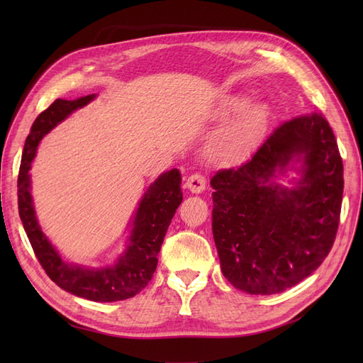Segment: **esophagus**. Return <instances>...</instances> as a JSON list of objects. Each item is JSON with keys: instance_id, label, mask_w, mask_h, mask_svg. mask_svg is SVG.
Here are the masks:
<instances>
[{"instance_id": "obj_1", "label": "esophagus", "mask_w": 363, "mask_h": 363, "mask_svg": "<svg viewBox=\"0 0 363 363\" xmlns=\"http://www.w3.org/2000/svg\"><path fill=\"white\" fill-rule=\"evenodd\" d=\"M186 188L192 194H201L206 189V179L201 174H192L186 180Z\"/></svg>"}]
</instances>
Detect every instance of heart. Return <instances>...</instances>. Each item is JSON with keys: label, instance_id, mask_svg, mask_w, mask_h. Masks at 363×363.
Wrapping results in <instances>:
<instances>
[{"label": "heart", "instance_id": "1", "mask_svg": "<svg viewBox=\"0 0 363 363\" xmlns=\"http://www.w3.org/2000/svg\"><path fill=\"white\" fill-rule=\"evenodd\" d=\"M244 106L240 98L228 100L219 111V115L232 113ZM269 112L265 104H250L240 111L235 119L219 131L211 147V157L215 162L233 164L244 160L257 145L268 125Z\"/></svg>", "mask_w": 363, "mask_h": 363}]
</instances>
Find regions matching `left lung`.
Masks as SVG:
<instances>
[{
  "label": "left lung",
  "mask_w": 363,
  "mask_h": 363,
  "mask_svg": "<svg viewBox=\"0 0 363 363\" xmlns=\"http://www.w3.org/2000/svg\"><path fill=\"white\" fill-rule=\"evenodd\" d=\"M292 161L302 179L275 182ZM212 230L224 277L252 295L298 284L330 252L340 216L344 164L323 113L279 125L250 160L212 180Z\"/></svg>",
  "instance_id": "obj_1"
}]
</instances>
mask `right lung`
<instances>
[{
    "label": "right lung",
    "instance_id": "right-lung-1",
    "mask_svg": "<svg viewBox=\"0 0 363 363\" xmlns=\"http://www.w3.org/2000/svg\"><path fill=\"white\" fill-rule=\"evenodd\" d=\"M95 95L80 96L77 100H56L33 123L26 139L23 160L18 175V208L19 218L28 236L33 251L45 269L47 276L59 288L91 301H121L139 294L151 280L157 268V255L171 219L183 200L182 175L179 169L163 172L152 183L140 200L133 219L130 242L123 256L112 267L84 268L62 260L60 255L43 235L38 223L30 194V168L36 156L42 138L82 108Z\"/></svg>",
    "mask_w": 363,
    "mask_h": 363
}]
</instances>
